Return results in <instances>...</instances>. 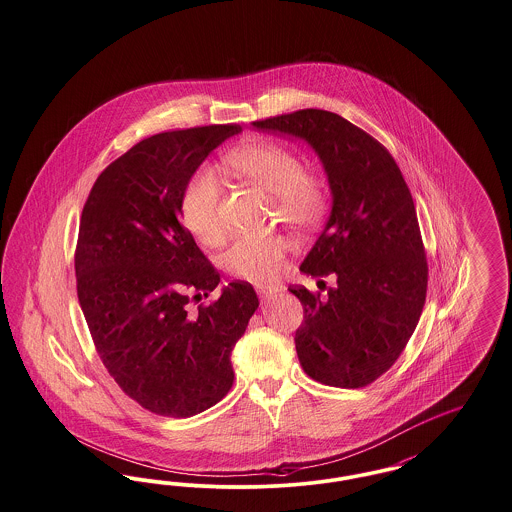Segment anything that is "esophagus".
<instances>
[{
  "label": "esophagus",
  "instance_id": "34e87169",
  "mask_svg": "<svg viewBox=\"0 0 512 512\" xmlns=\"http://www.w3.org/2000/svg\"><path fill=\"white\" fill-rule=\"evenodd\" d=\"M255 290H257V293L261 295V299H263V301L278 292V288H272V286H267V284H255Z\"/></svg>",
  "mask_w": 512,
  "mask_h": 512
}]
</instances>
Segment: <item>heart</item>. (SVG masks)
I'll use <instances>...</instances> for the list:
<instances>
[{
  "label": "heart",
  "mask_w": 512,
  "mask_h": 512,
  "mask_svg": "<svg viewBox=\"0 0 512 512\" xmlns=\"http://www.w3.org/2000/svg\"><path fill=\"white\" fill-rule=\"evenodd\" d=\"M224 165L272 197L278 215L299 228L315 226L326 211L328 188L317 172L299 169L290 149L272 142H249L232 149ZM220 186L209 169H199L182 195V220L197 242L219 244ZM288 244L278 236L238 238L222 255V265L238 278L268 282L280 276Z\"/></svg>",
  "instance_id": "1"
}]
</instances>
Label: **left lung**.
<instances>
[{"mask_svg":"<svg viewBox=\"0 0 512 512\" xmlns=\"http://www.w3.org/2000/svg\"><path fill=\"white\" fill-rule=\"evenodd\" d=\"M251 126L305 142L326 172L332 211L299 270L336 274V286L324 299L290 288L305 311L295 349L313 380L363 388L397 361L426 301L411 192L390 151L336 113L301 109Z\"/></svg>","mask_w":512,"mask_h":512,"instance_id":"left-lung-1","label":"left lung"}]
</instances>
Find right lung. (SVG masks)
I'll use <instances>...</instances> for the list:
<instances>
[{"label": "right lung", "mask_w": 512, "mask_h": 512, "mask_svg": "<svg viewBox=\"0 0 512 512\" xmlns=\"http://www.w3.org/2000/svg\"><path fill=\"white\" fill-rule=\"evenodd\" d=\"M238 124L155 134L101 172L82 211L76 292L99 357L144 409L186 418L217 405L234 382L232 349L259 297L219 272L180 224L182 195L199 165Z\"/></svg>", "instance_id": "1"}]
</instances>
